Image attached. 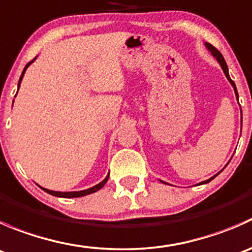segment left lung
Wrapping results in <instances>:
<instances>
[{
	"mask_svg": "<svg viewBox=\"0 0 252 252\" xmlns=\"http://www.w3.org/2000/svg\"><path fill=\"white\" fill-rule=\"evenodd\" d=\"M205 46H206V47H207V50H208V51H210V52H211V55H212V56H213V57H215V58H216V60H217V62H218V63H220V67H222V69H223V72H224L225 77H227V79H228V80H229V83H230V84H232L233 89H234V93H235V96H236V98H238V100H239V96H238V91H236V86H235L234 81H233V80H232V79H230V77H229V73H228V67H227V63H225V61H224V58H223L222 53H220V51H218V50H217V48H215V47H213V46H212V45H211V44H208V42H205ZM240 110H241V108H240ZM220 172H222V171H220ZM220 172H218V173H217V174H215V175H213V177H211V178H210V179H207V180H204V182L199 183V184H206V183H210V182H211V180H212V179H215V178H216V177H217V175H218V174H220ZM161 182H162V180H161ZM162 183H164V182H162ZM166 184H167V183H166Z\"/></svg>",
	"mask_w": 252,
	"mask_h": 252,
	"instance_id": "left-lung-1",
	"label": "left lung"
}]
</instances>
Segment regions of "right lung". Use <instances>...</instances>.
I'll list each match as a JSON object with an SVG mask.
<instances>
[{"mask_svg": "<svg viewBox=\"0 0 252 252\" xmlns=\"http://www.w3.org/2000/svg\"><path fill=\"white\" fill-rule=\"evenodd\" d=\"M35 60H36V57H35L34 60L32 61V62H29V63H28V64L25 65V68H24V69H23V73H22V75H20V78H19V81H18V89H19V86H20V83H22V80H23V77H24V73H25V70H27V68L29 67V65L32 64V63L34 62ZM108 177H110V173L107 174V177H106L105 179L102 180V182H101V183H98V184H96L95 187H93V188H89V189H85V190H80V191H53V190H48V189H45V188H41V189H42V190H45V191L48 192V194L53 195V196H57V197H80V196H85V195H89V194H93V192H96V191H97V190H100L101 188H102L103 185H105L106 183H107V180H108Z\"/></svg>", "mask_w": 252, "mask_h": 252, "instance_id": "obj_1", "label": "right lung"}]
</instances>
